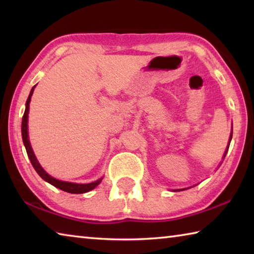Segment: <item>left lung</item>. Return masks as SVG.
I'll list each match as a JSON object with an SVG mask.
<instances>
[{"mask_svg": "<svg viewBox=\"0 0 254 254\" xmlns=\"http://www.w3.org/2000/svg\"><path fill=\"white\" fill-rule=\"evenodd\" d=\"M232 139V133H231V135H230V140ZM229 147H230V143L227 144V150H229ZM227 150H225V154H226V152H227Z\"/></svg>", "mask_w": 254, "mask_h": 254, "instance_id": "left-lung-1", "label": "left lung"}]
</instances>
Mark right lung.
<instances>
[{
    "label": "right lung",
    "mask_w": 254,
    "mask_h": 254,
    "mask_svg": "<svg viewBox=\"0 0 254 254\" xmlns=\"http://www.w3.org/2000/svg\"><path fill=\"white\" fill-rule=\"evenodd\" d=\"M36 87V86H34ZM34 87H32L31 92L29 94V97L27 100V103H25V111H24V114H23V118H22V139H23V143H24V147L25 150H27V153H28V157L30 159V161H31L33 168L36 169V171L38 173V175L40 176V177L46 180L47 183H49L53 185V186L57 187L59 189H62L64 191H67V192H70V194H84V192H87L89 190H92V189L95 188L98 184L102 182V179H98L96 182H93V183H89V184H75V183H67V182H63V180H58L54 177H51L50 175H48L44 170V168L40 166V163L38 162L36 156H34L33 153V150L31 148V144H30V141H29V134H28V114H29V106H30V101H31V96L33 94L34 91Z\"/></svg>",
    "instance_id": "right-lung-1"
}]
</instances>
